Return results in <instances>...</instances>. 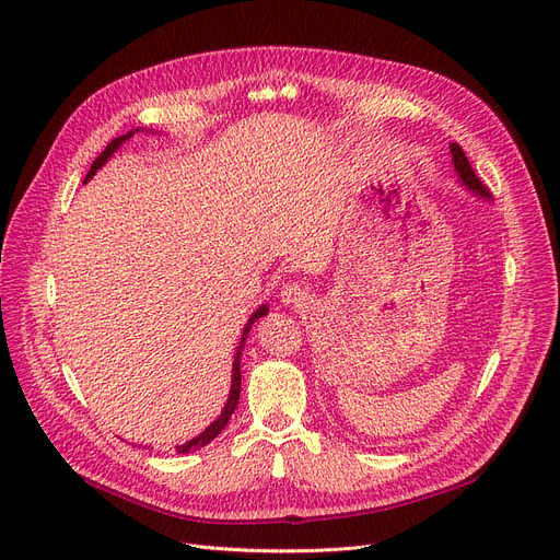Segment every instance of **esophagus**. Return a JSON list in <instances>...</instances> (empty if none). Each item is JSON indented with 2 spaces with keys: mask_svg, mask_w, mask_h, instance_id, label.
<instances>
[{
  "mask_svg": "<svg viewBox=\"0 0 560 560\" xmlns=\"http://www.w3.org/2000/svg\"><path fill=\"white\" fill-rule=\"evenodd\" d=\"M281 302L285 304V306H298V308H302V306H306L308 304V292L300 285V283H285L283 288H281Z\"/></svg>",
  "mask_w": 560,
  "mask_h": 560,
  "instance_id": "obj_1",
  "label": "esophagus"
}]
</instances>
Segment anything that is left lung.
<instances>
[{"instance_id": "1", "label": "left lung", "mask_w": 560, "mask_h": 560, "mask_svg": "<svg viewBox=\"0 0 560 560\" xmlns=\"http://www.w3.org/2000/svg\"><path fill=\"white\" fill-rule=\"evenodd\" d=\"M450 152H452V163H454V170H456V174H458L460 184H463L469 192H475L477 197L490 199L488 188L479 182V176L475 174L472 165H469V161H467V156H465V152L460 150V147H458L456 142H452V144H450Z\"/></svg>"}]
</instances>
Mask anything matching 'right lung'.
<instances>
[{"label": "right lung", "instance_id": "add662e5", "mask_svg": "<svg viewBox=\"0 0 560 560\" xmlns=\"http://www.w3.org/2000/svg\"><path fill=\"white\" fill-rule=\"evenodd\" d=\"M140 129H133V131H129V133H125V136H120V138H113L110 142H108V147L106 150L93 161V165H91V172L85 174V179H83V184L85 182H91L93 176H95V172L117 152L122 147V142H127L133 133H138ZM262 315H268V304H260L254 313H252V317L247 319V325H245V329H243V338H241V345H238V351H235V357H233V372H231V390H229V399H226V404H224V408H222V413H220V418L215 420V422H211L209 427H206L197 438H192V440H188V443H184V445H176V452L179 454H188V452H195V450H199V447H203V445H209L213 438H218L220 435V431L226 427V422L231 420V416H233V410H235V406H238V399H241V359H243V349H245V340H247V336H249V329H252V325L254 322L258 319V317H262Z\"/></svg>", "mask_w": 560, "mask_h": 560}]
</instances>
